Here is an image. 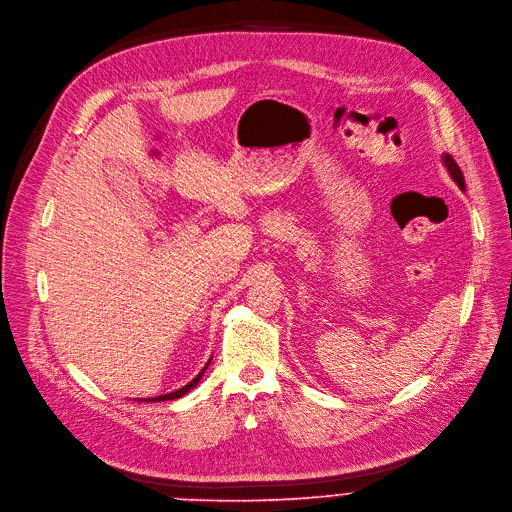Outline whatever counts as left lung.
<instances>
[{
  "label": "left lung",
  "instance_id": "8db88e82",
  "mask_svg": "<svg viewBox=\"0 0 512 512\" xmlns=\"http://www.w3.org/2000/svg\"><path fill=\"white\" fill-rule=\"evenodd\" d=\"M443 165H446V169H448V173L452 175V180L458 184V188L460 190H464V175H462V171H460V167L456 165V161L450 157V154H443Z\"/></svg>",
  "mask_w": 512,
  "mask_h": 512
}]
</instances>
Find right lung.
Here are the masks:
<instances>
[{
    "instance_id": "add662e5",
    "label": "right lung",
    "mask_w": 512,
    "mask_h": 512,
    "mask_svg": "<svg viewBox=\"0 0 512 512\" xmlns=\"http://www.w3.org/2000/svg\"><path fill=\"white\" fill-rule=\"evenodd\" d=\"M209 364H211V360L207 362V366L201 370V372H198L196 376H194V379L188 383V385H184L182 389H177V391H173V393H165V395H159V397H150V399H144V402H167V399H177V397H182V395H186L192 387H196L198 385V381H201L203 379V374H205V370L209 368Z\"/></svg>"
}]
</instances>
